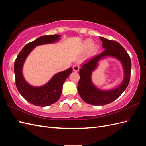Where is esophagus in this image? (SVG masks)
<instances>
[{
  "label": "esophagus",
  "mask_w": 146,
  "mask_h": 146,
  "mask_svg": "<svg viewBox=\"0 0 146 146\" xmlns=\"http://www.w3.org/2000/svg\"><path fill=\"white\" fill-rule=\"evenodd\" d=\"M72 68H73V70H74V71L77 72V71H78L79 69H80V66H79L77 65V64H76V65H74V66H73Z\"/></svg>",
  "instance_id": "esophagus-1"
}]
</instances>
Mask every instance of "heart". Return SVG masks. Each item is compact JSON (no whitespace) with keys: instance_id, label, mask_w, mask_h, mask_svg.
Masks as SVG:
<instances>
[{"instance_id":"b5f03b06","label":"heart","mask_w":146,"mask_h":146,"mask_svg":"<svg viewBox=\"0 0 146 146\" xmlns=\"http://www.w3.org/2000/svg\"><path fill=\"white\" fill-rule=\"evenodd\" d=\"M94 46V42L91 39H87L85 42H83V49L86 51L88 50L89 49V54L90 55H93L94 54H96V52H97V49H96V47Z\"/></svg>"}]
</instances>
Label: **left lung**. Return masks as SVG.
<instances>
[{"label":"left lung","instance_id":"1","mask_svg":"<svg viewBox=\"0 0 146 146\" xmlns=\"http://www.w3.org/2000/svg\"><path fill=\"white\" fill-rule=\"evenodd\" d=\"M100 39L102 41V47L105 50L82 65L79 72L80 77L77 86L81 98L85 102L93 105L108 104L117 99L129 85L131 68L130 56L120 44L103 37H100ZM106 56L114 57L121 61L125 72V78L118 87L111 90L104 91L98 89L93 85L91 74L97 66L99 60Z\"/></svg>","mask_w":146,"mask_h":146}]
</instances>
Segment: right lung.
Listing matches in <instances>:
<instances>
[{
  "mask_svg": "<svg viewBox=\"0 0 146 146\" xmlns=\"http://www.w3.org/2000/svg\"><path fill=\"white\" fill-rule=\"evenodd\" d=\"M60 36L59 35H47L27 44L21 50L15 61L14 71L17 89L25 100L33 105L46 107L58 101L62 92L63 83L72 71V68H69L57 73L46 85L39 87L30 85L23 77L22 70L24 63L33 48L39 45L58 41Z\"/></svg>",
  "mask_w": 146,
  "mask_h": 146,
  "instance_id": "obj_1",
  "label": "right lung"
}]
</instances>
